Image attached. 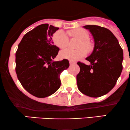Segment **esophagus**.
<instances>
[{
	"label": "esophagus",
	"instance_id": "1",
	"mask_svg": "<svg viewBox=\"0 0 130 130\" xmlns=\"http://www.w3.org/2000/svg\"><path fill=\"white\" fill-rule=\"evenodd\" d=\"M69 63L71 65H73V64H75L76 62H74V61H69Z\"/></svg>",
	"mask_w": 130,
	"mask_h": 130
}]
</instances>
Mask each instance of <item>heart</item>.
I'll use <instances>...</instances> for the list:
<instances>
[{
  "label": "heart",
  "instance_id": "obj_1",
  "mask_svg": "<svg viewBox=\"0 0 130 130\" xmlns=\"http://www.w3.org/2000/svg\"><path fill=\"white\" fill-rule=\"evenodd\" d=\"M68 35L72 37H75L79 39L77 47L79 48L72 50L66 48L63 50L59 53V56L62 59H68L70 61H77L80 58L85 56L87 52H90L93 48L91 43L88 40L89 35L87 31L82 29H77L67 32ZM53 43L59 48H64L68 45L69 38L64 32L62 30H58L54 33L53 36ZM83 46L84 48H82Z\"/></svg>",
  "mask_w": 130,
  "mask_h": 130
}]
</instances>
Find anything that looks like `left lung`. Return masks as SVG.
Returning <instances> with one entry per match:
<instances>
[{"label": "left lung", "instance_id": "obj_1", "mask_svg": "<svg viewBox=\"0 0 130 130\" xmlns=\"http://www.w3.org/2000/svg\"><path fill=\"white\" fill-rule=\"evenodd\" d=\"M94 39V48L86 59V65L80 62L77 75L78 90L85 95L98 98L109 93L114 87L122 71L123 50L113 33L105 27L87 25Z\"/></svg>", "mask_w": 130, "mask_h": 130}]
</instances>
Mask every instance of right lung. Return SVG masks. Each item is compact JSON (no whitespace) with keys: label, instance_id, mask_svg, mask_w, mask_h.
Segmentation results:
<instances>
[{"label":"right lung","instance_id":"1","mask_svg":"<svg viewBox=\"0 0 130 130\" xmlns=\"http://www.w3.org/2000/svg\"><path fill=\"white\" fill-rule=\"evenodd\" d=\"M59 27L42 24L26 33L16 52V73L26 91L37 98L52 95L59 88L61 72L68 59L55 61L59 48L52 42Z\"/></svg>","mask_w":130,"mask_h":130}]
</instances>
